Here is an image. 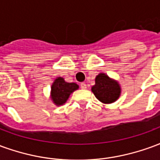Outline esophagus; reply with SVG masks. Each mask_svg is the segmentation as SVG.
Listing matches in <instances>:
<instances>
[{"instance_id":"esophagus-1","label":"esophagus","mask_w":160,"mask_h":160,"mask_svg":"<svg viewBox=\"0 0 160 160\" xmlns=\"http://www.w3.org/2000/svg\"><path fill=\"white\" fill-rule=\"evenodd\" d=\"M80 88H81V89H83V90L87 89V85H86V83L80 84Z\"/></svg>"}]
</instances>
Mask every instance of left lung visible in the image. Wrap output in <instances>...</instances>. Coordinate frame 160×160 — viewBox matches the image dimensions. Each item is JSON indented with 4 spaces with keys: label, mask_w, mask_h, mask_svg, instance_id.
<instances>
[{
    "label": "left lung",
    "mask_w": 160,
    "mask_h": 160,
    "mask_svg": "<svg viewBox=\"0 0 160 160\" xmlns=\"http://www.w3.org/2000/svg\"><path fill=\"white\" fill-rule=\"evenodd\" d=\"M92 91L98 99L104 104H111L118 99L121 93L119 84L110 79L105 73H99L95 79Z\"/></svg>",
    "instance_id": "obj_1"
}]
</instances>
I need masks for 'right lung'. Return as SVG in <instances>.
<instances>
[{
  "instance_id": "right-lung-1",
  "label": "right lung",
  "mask_w": 160,
  "mask_h": 160,
  "mask_svg": "<svg viewBox=\"0 0 160 160\" xmlns=\"http://www.w3.org/2000/svg\"><path fill=\"white\" fill-rule=\"evenodd\" d=\"M79 86L75 83H68L62 78L58 77L51 87V98L56 105L63 104L73 92L77 90Z\"/></svg>"
}]
</instances>
